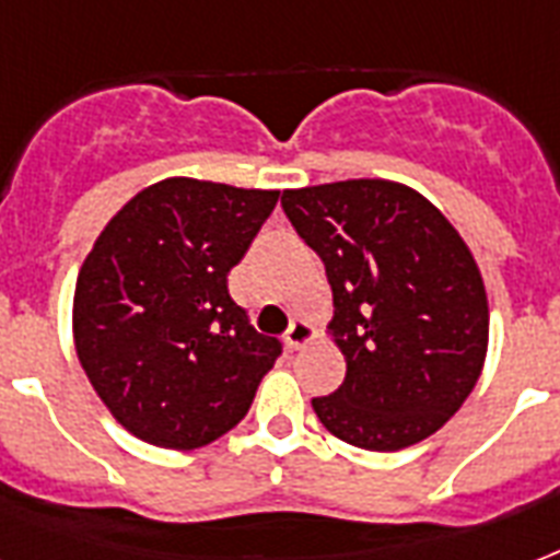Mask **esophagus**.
I'll return each mask as SVG.
<instances>
[{
	"mask_svg": "<svg viewBox=\"0 0 560 560\" xmlns=\"http://www.w3.org/2000/svg\"><path fill=\"white\" fill-rule=\"evenodd\" d=\"M314 337V325L307 323V319H302V316H293V323H290L288 334H284V346H288L290 351H302Z\"/></svg>",
	"mask_w": 560,
	"mask_h": 560,
	"instance_id": "34e87169",
	"label": "esophagus"
}]
</instances>
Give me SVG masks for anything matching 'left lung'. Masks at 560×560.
<instances>
[{
  "mask_svg": "<svg viewBox=\"0 0 560 560\" xmlns=\"http://www.w3.org/2000/svg\"><path fill=\"white\" fill-rule=\"evenodd\" d=\"M281 206L325 264L328 334L346 381L314 398L325 430L363 451L424 442L465 404L488 351V296L468 244L416 188L342 179Z\"/></svg>",
  "mask_w": 560,
  "mask_h": 560,
  "instance_id": "1",
  "label": "left lung"
}]
</instances>
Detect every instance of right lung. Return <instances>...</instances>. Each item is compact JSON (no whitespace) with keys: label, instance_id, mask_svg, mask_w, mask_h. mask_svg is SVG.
<instances>
[{"label":"right lung","instance_id":"obj_1","mask_svg":"<svg viewBox=\"0 0 560 560\" xmlns=\"http://www.w3.org/2000/svg\"><path fill=\"white\" fill-rule=\"evenodd\" d=\"M276 200L168 177L127 200L92 244L74 284V351L136 439L194 451L246 416L281 342L249 325L226 276Z\"/></svg>","mask_w":560,"mask_h":560}]
</instances>
